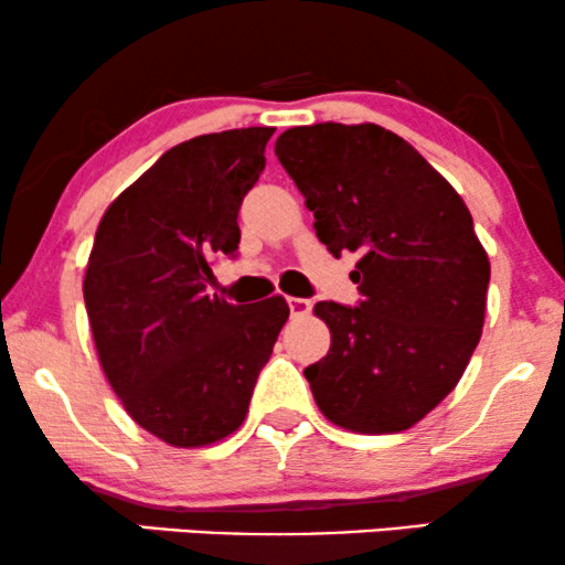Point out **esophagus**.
Returning <instances> with one entry per match:
<instances>
[{"label": "esophagus", "mask_w": 565, "mask_h": 565, "mask_svg": "<svg viewBox=\"0 0 565 565\" xmlns=\"http://www.w3.org/2000/svg\"><path fill=\"white\" fill-rule=\"evenodd\" d=\"M288 309L294 317H303L311 311V301L309 298H288Z\"/></svg>", "instance_id": "esophagus-1"}]
</instances>
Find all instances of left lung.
I'll return each mask as SVG.
<instances>
[{"label":"left lung","mask_w":565,"mask_h":565,"mask_svg":"<svg viewBox=\"0 0 565 565\" xmlns=\"http://www.w3.org/2000/svg\"><path fill=\"white\" fill-rule=\"evenodd\" d=\"M317 238L359 254V306L319 301L330 351L306 366L322 414L361 435L422 422L461 380L484 324L490 259L452 185L374 122H317L277 138Z\"/></svg>","instance_id":"left-lung-1"}]
</instances>
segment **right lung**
<instances>
[{
    "mask_svg": "<svg viewBox=\"0 0 565 565\" xmlns=\"http://www.w3.org/2000/svg\"><path fill=\"white\" fill-rule=\"evenodd\" d=\"M275 128L222 130L164 151L99 222L83 298L109 385L138 427L175 448L233 435L290 309L282 296H209L235 256L238 209Z\"/></svg>",
    "mask_w": 565,
    "mask_h": 565,
    "instance_id": "1",
    "label": "right lung"
}]
</instances>
